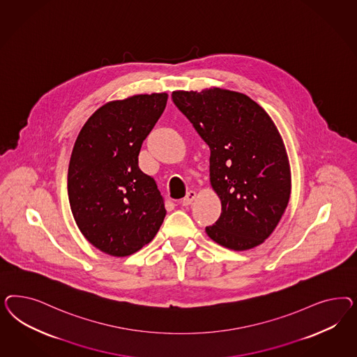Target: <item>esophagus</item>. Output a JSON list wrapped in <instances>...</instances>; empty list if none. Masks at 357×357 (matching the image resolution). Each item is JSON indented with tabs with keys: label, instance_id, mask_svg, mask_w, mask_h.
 <instances>
[{
	"label": "esophagus",
	"instance_id": "esophagus-1",
	"mask_svg": "<svg viewBox=\"0 0 357 357\" xmlns=\"http://www.w3.org/2000/svg\"><path fill=\"white\" fill-rule=\"evenodd\" d=\"M195 197H196V192H195V191L187 192V195L183 197V200H182V204H183L184 206H191L192 202L195 200Z\"/></svg>",
	"mask_w": 357,
	"mask_h": 357
}]
</instances>
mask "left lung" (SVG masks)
Here are the masks:
<instances>
[{"label":"left lung","instance_id":"left-lung-1","mask_svg":"<svg viewBox=\"0 0 357 357\" xmlns=\"http://www.w3.org/2000/svg\"><path fill=\"white\" fill-rule=\"evenodd\" d=\"M175 106L211 149V184L221 216L206 227L216 243L243 251L278 227L291 196V167L280 133L251 98L220 87L178 90Z\"/></svg>","mask_w":357,"mask_h":357}]
</instances>
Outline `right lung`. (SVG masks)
<instances>
[{"label": "right lung", "instance_id": "obj_1", "mask_svg": "<svg viewBox=\"0 0 357 357\" xmlns=\"http://www.w3.org/2000/svg\"><path fill=\"white\" fill-rule=\"evenodd\" d=\"M167 94L112 100L89 118L68 169L77 227L98 250L128 257L148 245L166 216L155 181L139 167L141 145L166 107Z\"/></svg>", "mask_w": 357, "mask_h": 357}]
</instances>
